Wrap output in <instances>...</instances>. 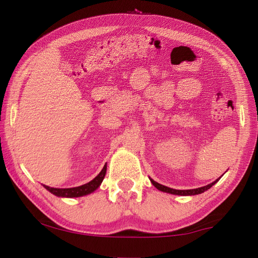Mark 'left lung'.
<instances>
[{
	"label": "left lung",
	"instance_id": "left-lung-1",
	"mask_svg": "<svg viewBox=\"0 0 258 258\" xmlns=\"http://www.w3.org/2000/svg\"><path fill=\"white\" fill-rule=\"evenodd\" d=\"M220 178V177H218ZM218 178L216 181H214L213 183L208 185H205L202 187H198V189H190V190H176V189H172V187H168V186H165L163 184H159V183H157L156 181L151 180L150 181L152 184H154L157 189L163 191V192H167V194H171V195H177V196H195V195H199V194H203V192L207 191L208 189H211V187L215 184V183L218 181Z\"/></svg>",
	"mask_w": 258,
	"mask_h": 258
}]
</instances>
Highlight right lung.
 I'll return each mask as SVG.
<instances>
[{
    "mask_svg": "<svg viewBox=\"0 0 258 258\" xmlns=\"http://www.w3.org/2000/svg\"><path fill=\"white\" fill-rule=\"evenodd\" d=\"M107 172V164L103 166L102 171L100 172L97 176H95L92 181H90L86 184H83L75 187H68V189H58V187H51L47 185H43L47 191L53 194L56 197H66V198H76V197H83V196L92 194L101 184L104 175Z\"/></svg>",
    "mask_w": 258,
    "mask_h": 258,
    "instance_id": "1",
    "label": "right lung"
}]
</instances>
